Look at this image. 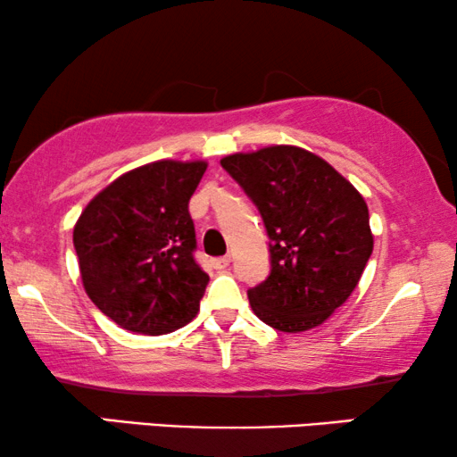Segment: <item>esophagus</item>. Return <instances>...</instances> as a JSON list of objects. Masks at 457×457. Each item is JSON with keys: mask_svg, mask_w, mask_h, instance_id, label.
Masks as SVG:
<instances>
[{"mask_svg": "<svg viewBox=\"0 0 457 457\" xmlns=\"http://www.w3.org/2000/svg\"><path fill=\"white\" fill-rule=\"evenodd\" d=\"M228 264H230V258H228V255H224V258H216V260H212V266H214L216 270H224V268H228Z\"/></svg>", "mask_w": 457, "mask_h": 457, "instance_id": "1", "label": "esophagus"}]
</instances>
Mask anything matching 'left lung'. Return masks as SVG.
I'll return each instance as SVG.
<instances>
[{"label":"left lung","instance_id":"obj_1","mask_svg":"<svg viewBox=\"0 0 457 457\" xmlns=\"http://www.w3.org/2000/svg\"><path fill=\"white\" fill-rule=\"evenodd\" d=\"M224 170L258 205L272 270L247 291L253 314L283 333L320 327L358 287L374 237L361 193L297 145L230 154Z\"/></svg>","mask_w":457,"mask_h":457}]
</instances>
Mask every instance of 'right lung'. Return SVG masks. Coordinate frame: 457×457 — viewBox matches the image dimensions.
<instances>
[{
	"label": "right lung",
	"mask_w": 457,
	"mask_h": 457,
	"mask_svg": "<svg viewBox=\"0 0 457 457\" xmlns=\"http://www.w3.org/2000/svg\"><path fill=\"white\" fill-rule=\"evenodd\" d=\"M205 160H158L124 172L74 224L80 280L93 303L137 335H166L199 312L210 277L193 260L189 199Z\"/></svg>",
	"instance_id": "add662e5"
}]
</instances>
